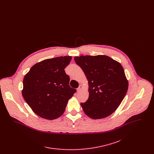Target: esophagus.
<instances>
[{
  "label": "esophagus",
  "mask_w": 154,
  "mask_h": 154,
  "mask_svg": "<svg viewBox=\"0 0 154 154\" xmlns=\"http://www.w3.org/2000/svg\"><path fill=\"white\" fill-rule=\"evenodd\" d=\"M82 89H83V86H82V85H80L79 86V87L77 89V92H80L82 90Z\"/></svg>",
  "instance_id": "esophagus-1"
}]
</instances>
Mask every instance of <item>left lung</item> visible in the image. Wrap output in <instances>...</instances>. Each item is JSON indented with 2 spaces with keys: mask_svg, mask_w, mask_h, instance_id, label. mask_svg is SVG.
Returning <instances> with one entry per match:
<instances>
[{
  "mask_svg": "<svg viewBox=\"0 0 154 154\" xmlns=\"http://www.w3.org/2000/svg\"><path fill=\"white\" fill-rule=\"evenodd\" d=\"M74 60L88 81V99L81 103L85 114L92 119L109 116L128 91V81L122 66L106 55H82L75 57Z\"/></svg>",
  "mask_w": 154,
  "mask_h": 154,
  "instance_id": "8db88e82",
  "label": "left lung"
}]
</instances>
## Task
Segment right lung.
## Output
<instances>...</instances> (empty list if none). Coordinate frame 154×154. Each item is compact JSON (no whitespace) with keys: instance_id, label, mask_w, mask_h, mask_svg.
Here are the masks:
<instances>
[{"instance_id":"add662e5","label":"right lung","mask_w":154,"mask_h":154,"mask_svg":"<svg viewBox=\"0 0 154 154\" xmlns=\"http://www.w3.org/2000/svg\"><path fill=\"white\" fill-rule=\"evenodd\" d=\"M72 60L65 56L47 59L32 66L23 80L22 94L33 111L52 120L60 117L76 89L69 85L65 69Z\"/></svg>"}]
</instances>
